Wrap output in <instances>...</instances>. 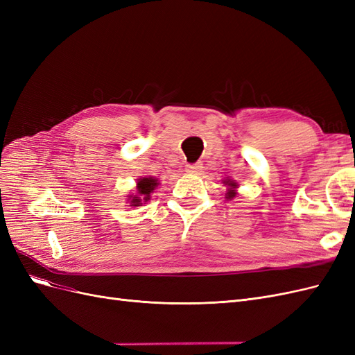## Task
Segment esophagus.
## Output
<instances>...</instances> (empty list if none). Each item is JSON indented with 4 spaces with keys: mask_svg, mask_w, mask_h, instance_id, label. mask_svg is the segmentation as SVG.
I'll return each instance as SVG.
<instances>
[{
    "mask_svg": "<svg viewBox=\"0 0 355 355\" xmlns=\"http://www.w3.org/2000/svg\"><path fill=\"white\" fill-rule=\"evenodd\" d=\"M201 170H202V166H201L200 163H196V164H189V166H187V171H188V173H192V175H198Z\"/></svg>",
    "mask_w": 355,
    "mask_h": 355,
    "instance_id": "esophagus-1",
    "label": "esophagus"
}]
</instances>
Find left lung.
<instances>
[{"instance_id": "left-lung-1", "label": "left lung", "mask_w": 355, "mask_h": 355, "mask_svg": "<svg viewBox=\"0 0 355 355\" xmlns=\"http://www.w3.org/2000/svg\"><path fill=\"white\" fill-rule=\"evenodd\" d=\"M223 184L228 187V192H227V198L228 200H232L234 197H235V194H237V192H235V189H237V182H234V180H231V179H225L223 180Z\"/></svg>"}]
</instances>
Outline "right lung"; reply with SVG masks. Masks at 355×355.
<instances>
[{"label": "right lung", "mask_w": 355, "mask_h": 355, "mask_svg": "<svg viewBox=\"0 0 355 355\" xmlns=\"http://www.w3.org/2000/svg\"><path fill=\"white\" fill-rule=\"evenodd\" d=\"M157 187H158V180L153 176L137 179V185H136L137 196L128 197V200H130V206H141L142 202L151 200V194Z\"/></svg>", "instance_id": "1"}]
</instances>
